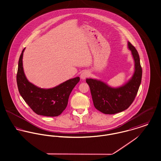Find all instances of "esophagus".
<instances>
[{"mask_svg":"<svg viewBox=\"0 0 161 161\" xmlns=\"http://www.w3.org/2000/svg\"><path fill=\"white\" fill-rule=\"evenodd\" d=\"M89 75H90V73H89L88 71H84L82 72V73L80 74V77H81V79H86V77H88Z\"/></svg>","mask_w":161,"mask_h":161,"instance_id":"obj_1","label":"esophagus"}]
</instances>
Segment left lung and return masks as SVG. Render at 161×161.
Segmentation results:
<instances>
[{
	"instance_id": "8db88e82",
	"label": "left lung",
	"mask_w": 161,
	"mask_h": 161,
	"mask_svg": "<svg viewBox=\"0 0 161 161\" xmlns=\"http://www.w3.org/2000/svg\"><path fill=\"white\" fill-rule=\"evenodd\" d=\"M135 62V72L125 85L119 88H112L96 79H86L92 97L94 106L105 114H115L127 109L136 97L142 80V69L139 53L136 47L128 42Z\"/></svg>"
}]
</instances>
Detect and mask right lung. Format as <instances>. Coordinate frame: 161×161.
Returning a JSON list of instances; mask_svg holds the SVG:
<instances>
[{"label": "right lung", "instance_id": "add662e5", "mask_svg": "<svg viewBox=\"0 0 161 161\" xmlns=\"http://www.w3.org/2000/svg\"><path fill=\"white\" fill-rule=\"evenodd\" d=\"M20 55L16 75L19 92L24 100L38 115L46 117L60 115L66 108L73 89L79 82V77L69 79L53 88L43 89L29 82L24 75L22 56Z\"/></svg>", "mask_w": 161, "mask_h": 161}]
</instances>
